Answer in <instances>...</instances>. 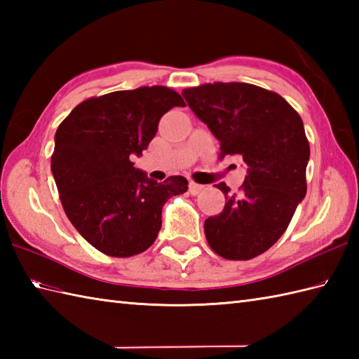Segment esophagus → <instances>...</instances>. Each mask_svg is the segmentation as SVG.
Wrapping results in <instances>:
<instances>
[{
  "mask_svg": "<svg viewBox=\"0 0 359 359\" xmlns=\"http://www.w3.org/2000/svg\"><path fill=\"white\" fill-rule=\"evenodd\" d=\"M203 189H205L203 185L194 184V182H191V184H189V193H191V194H199L201 191H203Z\"/></svg>",
  "mask_w": 359,
  "mask_h": 359,
  "instance_id": "34e87169",
  "label": "esophagus"
}]
</instances>
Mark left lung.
<instances>
[{
  "label": "left lung",
  "instance_id": "8db88e82",
  "mask_svg": "<svg viewBox=\"0 0 359 359\" xmlns=\"http://www.w3.org/2000/svg\"><path fill=\"white\" fill-rule=\"evenodd\" d=\"M182 95L220 142V156H241L247 165L241 193L216 185L226 203L205 220L210 247L230 261L262 255L307 193L310 147L299 114L279 94L248 83L202 85Z\"/></svg>",
  "mask_w": 359,
  "mask_h": 359
}]
</instances>
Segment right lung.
I'll list each match as a JSON object with an SVG mask.
<instances>
[{
  "mask_svg": "<svg viewBox=\"0 0 359 359\" xmlns=\"http://www.w3.org/2000/svg\"><path fill=\"white\" fill-rule=\"evenodd\" d=\"M174 106H185L184 98L165 86L116 90L75 106L57 129L50 170L65 212L104 255L129 257L149 248L165 202L188 189L182 175L158 184L131 162Z\"/></svg>",
  "mask_w": 359,
  "mask_h": 359,
  "instance_id": "right-lung-1",
  "label": "right lung"
}]
</instances>
